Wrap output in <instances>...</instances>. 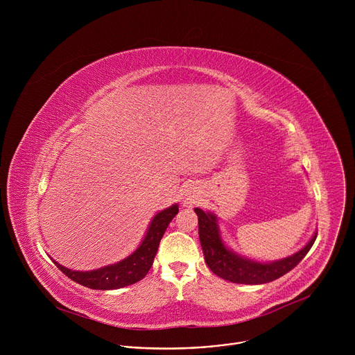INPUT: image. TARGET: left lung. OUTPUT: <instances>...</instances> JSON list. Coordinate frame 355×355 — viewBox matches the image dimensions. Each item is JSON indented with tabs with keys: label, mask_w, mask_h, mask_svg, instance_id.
<instances>
[{
	"label": "left lung",
	"mask_w": 355,
	"mask_h": 355,
	"mask_svg": "<svg viewBox=\"0 0 355 355\" xmlns=\"http://www.w3.org/2000/svg\"><path fill=\"white\" fill-rule=\"evenodd\" d=\"M195 212L198 215L199 240L208 267L218 277L234 284L260 285L278 279L305 259L318 236L315 233L305 247L288 259L275 263H257L236 256L233 251L226 248L220 239L215 215L205 214L199 208H195Z\"/></svg>",
	"instance_id": "1"
}]
</instances>
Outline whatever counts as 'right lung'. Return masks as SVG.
Wrapping results in <instances>:
<instances>
[{"mask_svg": "<svg viewBox=\"0 0 355 355\" xmlns=\"http://www.w3.org/2000/svg\"><path fill=\"white\" fill-rule=\"evenodd\" d=\"M178 214V207L173 205L166 211L157 214L151 220L147 234L139 248L128 259L99 270L94 271H71L58 263V268L74 282L91 288V289H118L132 285L146 277L148 270L153 266V260L160 244V240L168 227L173 218Z\"/></svg>", "mask_w": 355, "mask_h": 355, "instance_id": "1", "label": "right lung"}]
</instances>
